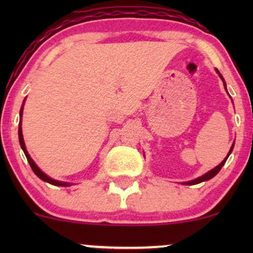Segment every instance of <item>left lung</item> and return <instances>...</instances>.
<instances>
[{"mask_svg": "<svg viewBox=\"0 0 253 253\" xmlns=\"http://www.w3.org/2000/svg\"><path fill=\"white\" fill-rule=\"evenodd\" d=\"M217 74L220 75V72L217 71ZM220 77H221V80L223 81V78H222V76L221 75H220ZM223 84H225V81H223ZM225 89H226V84H225ZM232 150H233V145H232V147H231V150H229V152H228V155H227V157H226L225 159H223V161L221 162V163H220L219 165H217V167H215L214 168L213 170H211V171H208L207 173H205V175L203 176H201V177H199V178H196V179H194V181H190V182H187L185 183V184H190V185H193V184H197V183H201V182H205V181H208V179H211V178H213L214 176L216 175L217 172H219L220 170H221V168L223 167V164L226 163V161H227V158H228V156H229V153L232 152Z\"/></svg>", "mask_w": 253, "mask_h": 253, "instance_id": "1", "label": "left lung"}]
</instances>
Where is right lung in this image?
Segmentation results:
<instances>
[{
  "mask_svg": "<svg viewBox=\"0 0 253 253\" xmlns=\"http://www.w3.org/2000/svg\"><path fill=\"white\" fill-rule=\"evenodd\" d=\"M22 107H21V110H20V117H22ZM19 141H20V145H21V149L24 150L25 155H26V158H27L28 163H30L32 170H33V172L36 173V175L39 177L40 179H42V181L50 183V184H53V185H60V187H68L69 183H65V182H59V181H56V179H52L48 177L47 175H45V173L42 172V170L39 169V168L37 167V164L34 163L33 159L31 158L30 155H28L27 150H26V146H25V141H24V136H22V130H21V121H20L19 124Z\"/></svg>",
  "mask_w": 253,
  "mask_h": 253,
  "instance_id": "obj_1",
  "label": "right lung"
}]
</instances>
